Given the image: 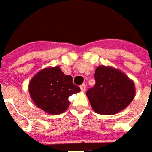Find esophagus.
I'll return each instance as SVG.
<instances>
[{"mask_svg": "<svg viewBox=\"0 0 152 152\" xmlns=\"http://www.w3.org/2000/svg\"><path fill=\"white\" fill-rule=\"evenodd\" d=\"M80 89H81V91H83V92H85L86 89H87V87H86L85 84H83V85L80 86Z\"/></svg>", "mask_w": 152, "mask_h": 152, "instance_id": "esophagus-1", "label": "esophagus"}]
</instances>
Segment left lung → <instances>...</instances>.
Wrapping results in <instances>:
<instances>
[{
  "instance_id": "1",
  "label": "left lung",
  "mask_w": 152,
  "mask_h": 152,
  "mask_svg": "<svg viewBox=\"0 0 152 152\" xmlns=\"http://www.w3.org/2000/svg\"><path fill=\"white\" fill-rule=\"evenodd\" d=\"M95 85L87 90L92 109L99 114L113 115L126 108L135 97V85L126 75L113 67L99 66Z\"/></svg>"
}]
</instances>
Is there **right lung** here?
<instances>
[{"label": "right lung", "instance_id": "right-lung-1", "mask_svg": "<svg viewBox=\"0 0 152 152\" xmlns=\"http://www.w3.org/2000/svg\"><path fill=\"white\" fill-rule=\"evenodd\" d=\"M79 91L73 77L64 75L58 66L39 71L29 83V93L35 104L50 114L64 113L70 104L69 96Z\"/></svg>", "mask_w": 152, "mask_h": 152}]
</instances>
